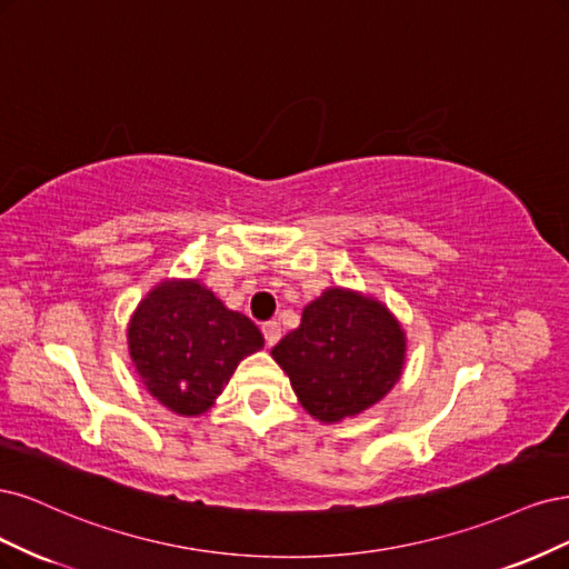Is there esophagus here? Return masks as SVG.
<instances>
[{
    "instance_id": "34e87169",
    "label": "esophagus",
    "mask_w": 569,
    "mask_h": 569,
    "mask_svg": "<svg viewBox=\"0 0 569 569\" xmlns=\"http://www.w3.org/2000/svg\"><path fill=\"white\" fill-rule=\"evenodd\" d=\"M262 336H264L267 345H277L281 340V326H279V321H264L262 323Z\"/></svg>"
}]
</instances>
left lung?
<instances>
[{
  "label": "left lung",
  "mask_w": 569,
  "mask_h": 569,
  "mask_svg": "<svg viewBox=\"0 0 569 569\" xmlns=\"http://www.w3.org/2000/svg\"><path fill=\"white\" fill-rule=\"evenodd\" d=\"M405 350V331L388 307L352 290L328 288L305 307L300 328L271 355L300 405L323 423H338L390 392Z\"/></svg>",
  "instance_id": "8db88e82"
}]
</instances>
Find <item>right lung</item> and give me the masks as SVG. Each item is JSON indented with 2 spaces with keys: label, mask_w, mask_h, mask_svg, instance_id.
<instances>
[{
  "label": "right lung",
  "mask_w": 569,
  "mask_h": 569,
  "mask_svg": "<svg viewBox=\"0 0 569 569\" xmlns=\"http://www.w3.org/2000/svg\"><path fill=\"white\" fill-rule=\"evenodd\" d=\"M130 355L160 405L198 416L222 395L238 361L264 345L260 328L198 281H164L137 307Z\"/></svg>",
  "instance_id": "1"
}]
</instances>
